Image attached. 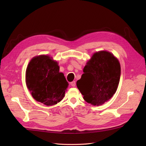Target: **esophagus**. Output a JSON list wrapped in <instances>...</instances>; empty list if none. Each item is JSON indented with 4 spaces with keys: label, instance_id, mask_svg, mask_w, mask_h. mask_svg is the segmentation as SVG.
<instances>
[{
    "label": "esophagus",
    "instance_id": "34e87169",
    "mask_svg": "<svg viewBox=\"0 0 146 146\" xmlns=\"http://www.w3.org/2000/svg\"><path fill=\"white\" fill-rule=\"evenodd\" d=\"M70 85H71V86H72L74 87V86H76V82H75V81H73V82H72L70 83Z\"/></svg>",
    "mask_w": 146,
    "mask_h": 146
}]
</instances>
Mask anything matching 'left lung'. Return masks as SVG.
Instances as JSON below:
<instances>
[{
	"label": "left lung",
	"instance_id": "1",
	"mask_svg": "<svg viewBox=\"0 0 146 146\" xmlns=\"http://www.w3.org/2000/svg\"><path fill=\"white\" fill-rule=\"evenodd\" d=\"M83 72L76 85L88 103L101 105L116 92L121 66L112 53L106 51L94 53L84 67Z\"/></svg>",
	"mask_w": 146,
	"mask_h": 146
}]
</instances>
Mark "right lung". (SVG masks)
Returning <instances> with one entry per match:
<instances>
[{"label":"right lung","mask_w":146,"mask_h":146,"mask_svg":"<svg viewBox=\"0 0 146 146\" xmlns=\"http://www.w3.org/2000/svg\"><path fill=\"white\" fill-rule=\"evenodd\" d=\"M59 69L57 61L48 56H36L30 61L26 70V84L35 100L51 106L63 99L68 83Z\"/></svg>","instance_id":"right-lung-1"}]
</instances>
